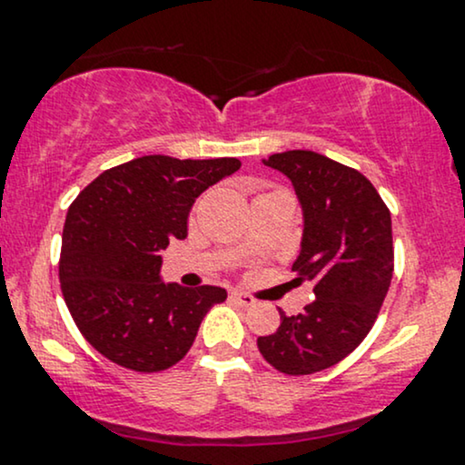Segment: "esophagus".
Here are the masks:
<instances>
[{"mask_svg":"<svg viewBox=\"0 0 465 465\" xmlns=\"http://www.w3.org/2000/svg\"><path fill=\"white\" fill-rule=\"evenodd\" d=\"M232 301H236L242 307H251L255 305V299L251 294H244V292H232Z\"/></svg>","mask_w":465,"mask_h":465,"instance_id":"obj_1","label":"esophagus"}]
</instances>
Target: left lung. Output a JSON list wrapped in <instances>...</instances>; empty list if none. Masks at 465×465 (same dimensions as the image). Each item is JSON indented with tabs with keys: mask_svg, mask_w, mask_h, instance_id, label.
<instances>
[{
	"mask_svg": "<svg viewBox=\"0 0 465 465\" xmlns=\"http://www.w3.org/2000/svg\"><path fill=\"white\" fill-rule=\"evenodd\" d=\"M292 182L303 210L294 282H314V303L257 338L264 360L286 374H314L353 353L377 321L394 271L392 216L377 188L351 166L294 149L262 160Z\"/></svg>",
	"mask_w": 465,
	"mask_h": 465,
	"instance_id": "left-lung-1",
	"label": "left lung"
}]
</instances>
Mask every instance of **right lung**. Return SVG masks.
<instances>
[{
	"mask_svg": "<svg viewBox=\"0 0 465 465\" xmlns=\"http://www.w3.org/2000/svg\"><path fill=\"white\" fill-rule=\"evenodd\" d=\"M240 169L236 158L143 155L104 171L73 201L63 229L60 288L84 338L110 361L160 372L188 353L225 288L160 277V251L188 236L194 199Z\"/></svg>",
	"mask_w": 465,
	"mask_h": 465,
	"instance_id": "1",
	"label": "right lung"
}]
</instances>
